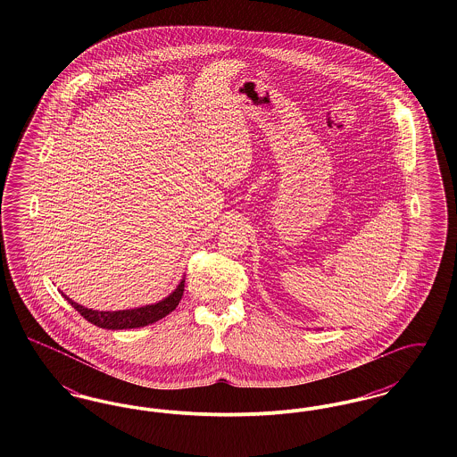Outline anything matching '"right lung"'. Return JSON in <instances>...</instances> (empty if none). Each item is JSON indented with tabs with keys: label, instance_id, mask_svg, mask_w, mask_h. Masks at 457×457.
I'll use <instances>...</instances> for the list:
<instances>
[{
	"label": "right lung",
	"instance_id": "add662e5",
	"mask_svg": "<svg viewBox=\"0 0 457 457\" xmlns=\"http://www.w3.org/2000/svg\"><path fill=\"white\" fill-rule=\"evenodd\" d=\"M183 291H185V278L176 286L173 293H170L166 298H162L157 303L145 304V306L130 308V310H116V312L92 310L87 306L75 303L71 298H68L63 293L62 295L65 296L66 302L71 304L90 324L101 327V328L120 330V328H137V327L149 326V324H154V322L164 319L178 306L181 296H183Z\"/></svg>",
	"mask_w": 457,
	"mask_h": 457
}]
</instances>
